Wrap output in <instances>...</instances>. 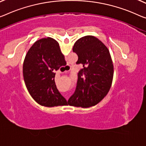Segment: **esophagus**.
<instances>
[{
	"instance_id": "34e87169",
	"label": "esophagus",
	"mask_w": 146,
	"mask_h": 146,
	"mask_svg": "<svg viewBox=\"0 0 146 146\" xmlns=\"http://www.w3.org/2000/svg\"><path fill=\"white\" fill-rule=\"evenodd\" d=\"M69 66V67H70V66ZM68 71H69V70H65V71H64V72H65V73H66V72H68Z\"/></svg>"
}]
</instances>
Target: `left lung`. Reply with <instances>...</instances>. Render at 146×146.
I'll return each mask as SVG.
<instances>
[{
  "instance_id": "8db88e82",
  "label": "left lung",
  "mask_w": 146,
  "mask_h": 146,
  "mask_svg": "<svg viewBox=\"0 0 146 146\" xmlns=\"http://www.w3.org/2000/svg\"><path fill=\"white\" fill-rule=\"evenodd\" d=\"M73 51L78 56L77 64L84 68L78 72L74 93L68 100L70 106L89 108L104 98L111 86L113 65L110 51L99 39L86 36L74 45Z\"/></svg>"
}]
</instances>
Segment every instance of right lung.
<instances>
[{"label":"right lung","instance_id":"1","mask_svg":"<svg viewBox=\"0 0 146 146\" xmlns=\"http://www.w3.org/2000/svg\"><path fill=\"white\" fill-rule=\"evenodd\" d=\"M64 62L59 43L52 38L37 40L29 50L23 62V78L29 93L38 104L46 107L67 104L55 82V72Z\"/></svg>","mask_w":146,"mask_h":146}]
</instances>
